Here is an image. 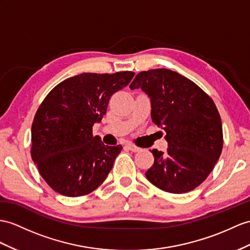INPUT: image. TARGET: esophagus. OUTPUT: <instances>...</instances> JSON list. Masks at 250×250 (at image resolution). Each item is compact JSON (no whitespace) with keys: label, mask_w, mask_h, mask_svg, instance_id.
Returning <instances> with one entry per match:
<instances>
[{"label":"esophagus","mask_w":250,"mask_h":250,"mask_svg":"<svg viewBox=\"0 0 250 250\" xmlns=\"http://www.w3.org/2000/svg\"><path fill=\"white\" fill-rule=\"evenodd\" d=\"M126 147L128 148L129 150H131V151H133V153H137V151H139V150H141V148H139V147H137L136 145H133L132 143H127L126 144Z\"/></svg>","instance_id":"esophagus-1"}]
</instances>
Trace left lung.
Masks as SVG:
<instances>
[{"label": "left lung", "instance_id": "8db88e82", "mask_svg": "<svg viewBox=\"0 0 250 250\" xmlns=\"http://www.w3.org/2000/svg\"><path fill=\"white\" fill-rule=\"evenodd\" d=\"M148 96L151 120L166 132L167 151L153 149L146 178L161 190L181 194L208 177L221 156L223 127L214 103L196 83L167 69L140 72L130 83Z\"/></svg>", "mask_w": 250, "mask_h": 250}]
</instances>
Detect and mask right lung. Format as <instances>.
<instances>
[{"label":"right lung","instance_id":"obj_1","mask_svg":"<svg viewBox=\"0 0 250 250\" xmlns=\"http://www.w3.org/2000/svg\"><path fill=\"white\" fill-rule=\"evenodd\" d=\"M133 75L83 73L58 83L42 102L32 125V158L54 191L83 196L105 181L122 145H105L92 127Z\"/></svg>","mask_w":250,"mask_h":250}]
</instances>
